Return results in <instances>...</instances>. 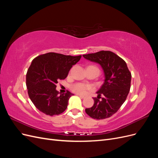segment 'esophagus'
<instances>
[{
  "label": "esophagus",
  "mask_w": 158,
  "mask_h": 158,
  "mask_svg": "<svg viewBox=\"0 0 158 158\" xmlns=\"http://www.w3.org/2000/svg\"><path fill=\"white\" fill-rule=\"evenodd\" d=\"M78 96L80 98H85V95H78Z\"/></svg>",
  "instance_id": "1"
}]
</instances>
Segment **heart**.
<instances>
[{
  "instance_id": "b5f03b06",
  "label": "heart",
  "mask_w": 158,
  "mask_h": 158,
  "mask_svg": "<svg viewBox=\"0 0 158 158\" xmlns=\"http://www.w3.org/2000/svg\"><path fill=\"white\" fill-rule=\"evenodd\" d=\"M71 89L75 93L83 94L86 92L87 90L92 89V87H91L89 85L85 84L83 83H76L71 85Z\"/></svg>"
}]
</instances>
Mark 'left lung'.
I'll list each match as a JSON object with an SVG mask.
<instances>
[{
	"label": "left lung",
	"mask_w": 158,
	"mask_h": 158,
	"mask_svg": "<svg viewBox=\"0 0 158 158\" xmlns=\"http://www.w3.org/2000/svg\"><path fill=\"white\" fill-rule=\"evenodd\" d=\"M83 56L101 65L105 75L104 83L97 92L98 96L93 98L94 106L85 109V113L98 120L109 118L125 102L131 88V72L125 61L111 51H101Z\"/></svg>",
	"instance_id": "8db88e82"
}]
</instances>
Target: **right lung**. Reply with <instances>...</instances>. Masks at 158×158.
<instances>
[{
  "mask_svg": "<svg viewBox=\"0 0 158 158\" xmlns=\"http://www.w3.org/2000/svg\"><path fill=\"white\" fill-rule=\"evenodd\" d=\"M81 56L48 52L32 60L26 74V86L31 101L41 112L53 116L67 108L69 98L74 94L69 91L59 94L56 84L67 77Z\"/></svg>",
  "mask_w": 158,
  "mask_h": 158,
  "instance_id": "add662e5",
  "label": "right lung"
}]
</instances>
